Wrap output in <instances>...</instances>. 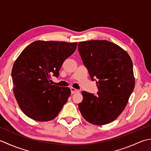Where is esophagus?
<instances>
[{
    "instance_id": "obj_1",
    "label": "esophagus",
    "mask_w": 151,
    "mask_h": 151,
    "mask_svg": "<svg viewBox=\"0 0 151 151\" xmlns=\"http://www.w3.org/2000/svg\"><path fill=\"white\" fill-rule=\"evenodd\" d=\"M70 92H71L72 94H74V93H76L80 92V91L78 90V89H76L75 88H70Z\"/></svg>"
}]
</instances>
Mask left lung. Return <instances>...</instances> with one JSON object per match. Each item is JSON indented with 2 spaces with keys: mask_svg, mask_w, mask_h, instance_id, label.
I'll return each instance as SVG.
<instances>
[{
  "mask_svg": "<svg viewBox=\"0 0 151 151\" xmlns=\"http://www.w3.org/2000/svg\"><path fill=\"white\" fill-rule=\"evenodd\" d=\"M78 52L92 81L97 78V95L82 91L79 110L96 125L114 121L127 104L135 86L132 62L126 51L106 40L79 42Z\"/></svg>",
  "mask_w": 151,
  "mask_h": 151,
  "instance_id": "1",
  "label": "left lung"
}]
</instances>
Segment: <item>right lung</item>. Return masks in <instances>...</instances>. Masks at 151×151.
Here are the masks:
<instances>
[{
	"label": "right lung",
	"mask_w": 151,
	"mask_h": 151,
	"mask_svg": "<svg viewBox=\"0 0 151 151\" xmlns=\"http://www.w3.org/2000/svg\"><path fill=\"white\" fill-rule=\"evenodd\" d=\"M77 43L36 41L22 51L13 65L14 93L22 112L34 120L55 118L70 95L69 88L51 85L64 61L75 52Z\"/></svg>",
	"instance_id": "add662e5"
}]
</instances>
